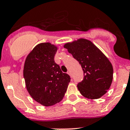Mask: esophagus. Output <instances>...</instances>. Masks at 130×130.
Instances as JSON below:
<instances>
[{
	"label": "esophagus",
	"instance_id": "obj_1",
	"mask_svg": "<svg viewBox=\"0 0 130 130\" xmlns=\"http://www.w3.org/2000/svg\"><path fill=\"white\" fill-rule=\"evenodd\" d=\"M67 73L70 76V77H71V72H70V71H68V72H67Z\"/></svg>",
	"mask_w": 130,
	"mask_h": 130
}]
</instances>
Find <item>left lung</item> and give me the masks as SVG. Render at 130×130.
Wrapping results in <instances>:
<instances>
[{
  "label": "left lung",
  "mask_w": 130,
  "mask_h": 130,
  "mask_svg": "<svg viewBox=\"0 0 130 130\" xmlns=\"http://www.w3.org/2000/svg\"><path fill=\"white\" fill-rule=\"evenodd\" d=\"M63 47L79 62L84 71L83 80L77 85L80 94L90 99L101 98L111 87L113 78L111 61L87 39L80 38L67 43Z\"/></svg>",
  "instance_id": "left-lung-1"
}]
</instances>
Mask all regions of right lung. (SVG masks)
Instances as JSON below:
<instances>
[{
	"label": "right lung",
	"instance_id": "obj_1",
	"mask_svg": "<svg viewBox=\"0 0 130 130\" xmlns=\"http://www.w3.org/2000/svg\"><path fill=\"white\" fill-rule=\"evenodd\" d=\"M58 47L50 43L37 44L24 62L23 75L26 87L31 98L44 106L60 103L70 82L54 60Z\"/></svg>",
	"mask_w": 130,
	"mask_h": 130
}]
</instances>
